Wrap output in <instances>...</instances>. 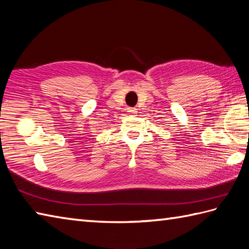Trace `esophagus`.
Returning a JSON list of instances; mask_svg holds the SVG:
<instances>
[{
	"mask_svg": "<svg viewBox=\"0 0 249 249\" xmlns=\"http://www.w3.org/2000/svg\"><path fill=\"white\" fill-rule=\"evenodd\" d=\"M127 111H128V113L130 115H136L137 114V109L136 108H128Z\"/></svg>",
	"mask_w": 249,
	"mask_h": 249,
	"instance_id": "1",
	"label": "esophagus"
}]
</instances>
